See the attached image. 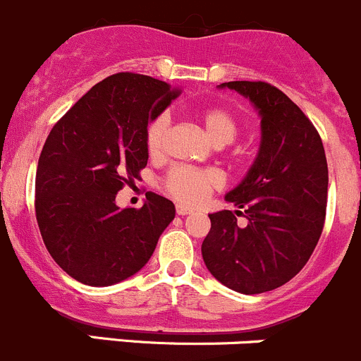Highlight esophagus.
Listing matches in <instances>:
<instances>
[{
  "label": "esophagus",
  "mask_w": 361,
  "mask_h": 361,
  "mask_svg": "<svg viewBox=\"0 0 361 361\" xmlns=\"http://www.w3.org/2000/svg\"><path fill=\"white\" fill-rule=\"evenodd\" d=\"M176 210L179 216H188V214L192 212V209H189V207H185V205H177Z\"/></svg>",
  "instance_id": "obj_1"
}]
</instances>
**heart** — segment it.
<instances>
[{
    "label": "heart",
    "mask_w": 361,
    "mask_h": 361,
    "mask_svg": "<svg viewBox=\"0 0 361 361\" xmlns=\"http://www.w3.org/2000/svg\"><path fill=\"white\" fill-rule=\"evenodd\" d=\"M207 137L216 145H226L237 138L238 121L226 109H207L198 116ZM170 119L166 114L154 117L145 131V147L151 158H158L165 147L166 131ZM221 185V177L216 170L191 169V166H176L165 179V188L170 195L182 203H200L214 189Z\"/></svg>",
    "instance_id": "b5f03b06"
}]
</instances>
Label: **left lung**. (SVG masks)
I'll use <instances>...</instances> for the list:
<instances>
[{
	"instance_id": "left-lung-1",
	"label": "left lung",
	"mask_w": 361,
	"mask_h": 361,
	"mask_svg": "<svg viewBox=\"0 0 361 361\" xmlns=\"http://www.w3.org/2000/svg\"><path fill=\"white\" fill-rule=\"evenodd\" d=\"M219 87L240 92L256 106L262 144L244 180L224 196L244 209L247 224L238 226L231 210L209 214L202 256L209 272L230 290L265 293L293 279L319 240L326 216V156L314 124L281 89L262 80Z\"/></svg>"
}]
</instances>
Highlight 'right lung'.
I'll return each mask as SVG.
<instances>
[{
    "mask_svg": "<svg viewBox=\"0 0 361 361\" xmlns=\"http://www.w3.org/2000/svg\"><path fill=\"white\" fill-rule=\"evenodd\" d=\"M179 94L147 75H110L49 133L38 159L35 210L47 251L78 283L112 286L137 274L176 217L173 203L156 192L145 195L142 209H121L116 196L140 179L149 123Z\"/></svg>",
    "mask_w": 361,
    "mask_h": 361,
    "instance_id": "1",
    "label": "right lung"
}]
</instances>
